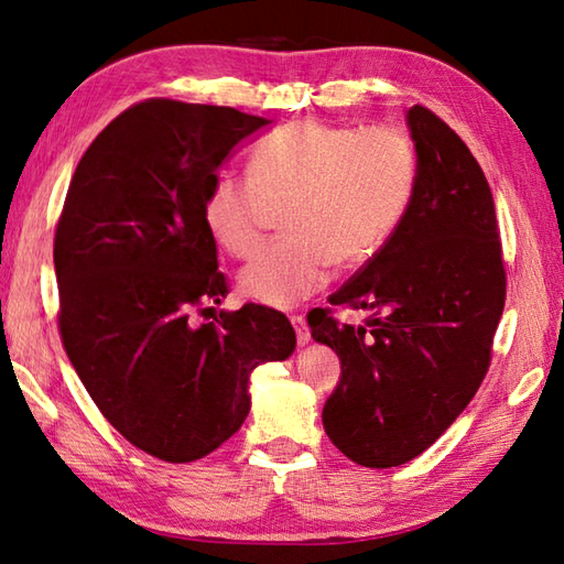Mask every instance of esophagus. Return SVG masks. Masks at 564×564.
I'll use <instances>...</instances> for the list:
<instances>
[{
    "mask_svg": "<svg viewBox=\"0 0 564 564\" xmlns=\"http://www.w3.org/2000/svg\"><path fill=\"white\" fill-rule=\"evenodd\" d=\"M291 325L295 327V334H297V344L305 346L310 341V327L303 315H291Z\"/></svg>",
    "mask_w": 564,
    "mask_h": 564,
    "instance_id": "obj_1",
    "label": "esophagus"
}]
</instances>
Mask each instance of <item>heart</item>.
I'll return each mask as SVG.
<instances>
[{"mask_svg": "<svg viewBox=\"0 0 564 564\" xmlns=\"http://www.w3.org/2000/svg\"><path fill=\"white\" fill-rule=\"evenodd\" d=\"M416 152L390 126L293 121L259 140L249 174L220 172L203 198V220L225 251L249 259L271 206L289 237L239 273V289L269 307H293L325 289L334 263L373 259L400 230L416 191Z\"/></svg>", "mask_w": 564, "mask_h": 564, "instance_id": "b5f03b06", "label": "heart"}]
</instances>
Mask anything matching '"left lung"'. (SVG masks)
I'll use <instances>...</instances> for the list:
<instances>
[{
    "mask_svg": "<svg viewBox=\"0 0 564 564\" xmlns=\"http://www.w3.org/2000/svg\"><path fill=\"white\" fill-rule=\"evenodd\" d=\"M416 191L400 230L329 295L334 307L368 310L364 327L341 325L332 307L307 315L313 339L341 361L322 424L346 458L394 467L446 431L492 361L505 313L492 191L482 166L451 126L412 106Z\"/></svg>",
    "mask_w": 564,
    "mask_h": 564,
    "instance_id": "obj_1",
    "label": "left lung"
}]
</instances>
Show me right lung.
<instances>
[{
  "mask_svg": "<svg viewBox=\"0 0 564 564\" xmlns=\"http://www.w3.org/2000/svg\"><path fill=\"white\" fill-rule=\"evenodd\" d=\"M269 123L230 106H130L84 152L55 227L69 361L118 434L166 463L223 446L249 414L251 370L295 351L279 310L196 322L230 293L203 198L237 142Z\"/></svg>",
  "mask_w": 564,
  "mask_h": 564,
  "instance_id": "obj_1",
  "label": "right lung"
}]
</instances>
